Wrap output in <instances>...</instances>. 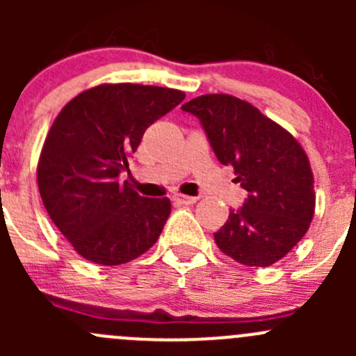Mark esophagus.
Instances as JSON below:
<instances>
[{
  "mask_svg": "<svg viewBox=\"0 0 356 356\" xmlns=\"http://www.w3.org/2000/svg\"><path fill=\"white\" fill-rule=\"evenodd\" d=\"M174 201H175V203H179V204H195L196 201H198V198H196V196H182V195H179V196H175Z\"/></svg>",
  "mask_w": 356,
  "mask_h": 356,
  "instance_id": "obj_1",
  "label": "esophagus"
}]
</instances>
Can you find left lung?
Here are the masks:
<instances>
[{"label":"left lung","mask_w":356,"mask_h":356,"mask_svg":"<svg viewBox=\"0 0 356 356\" xmlns=\"http://www.w3.org/2000/svg\"><path fill=\"white\" fill-rule=\"evenodd\" d=\"M182 111L198 118L217 160L234 167V182L248 193L213 234L217 246L248 267L281 260L308 231L315 210L314 174L300 143L234 96H200Z\"/></svg>","instance_id":"obj_1"}]
</instances>
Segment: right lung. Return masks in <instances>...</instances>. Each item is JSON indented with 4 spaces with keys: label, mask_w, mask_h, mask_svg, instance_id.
<instances>
[{
    "label": "right lung",
    "mask_w": 356,
    "mask_h": 356,
    "mask_svg": "<svg viewBox=\"0 0 356 356\" xmlns=\"http://www.w3.org/2000/svg\"><path fill=\"white\" fill-rule=\"evenodd\" d=\"M184 98L177 89L103 84L75 96L53 122L38 165L39 193L86 260L127 264L160 238L170 200L139 196L120 174L146 129Z\"/></svg>",
    "instance_id": "add662e5"
}]
</instances>
